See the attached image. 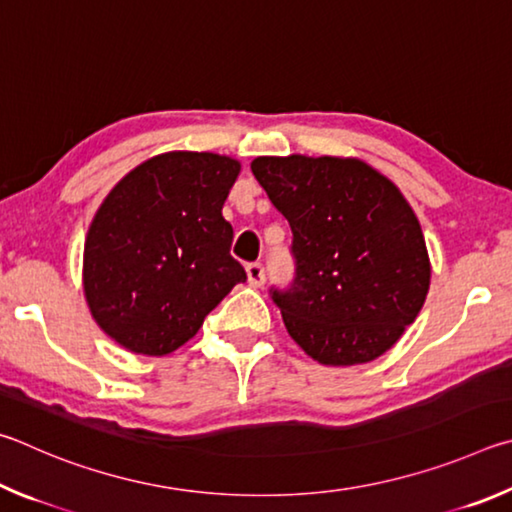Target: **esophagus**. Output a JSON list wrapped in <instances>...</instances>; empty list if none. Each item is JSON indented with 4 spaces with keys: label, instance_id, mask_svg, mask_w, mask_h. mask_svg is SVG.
<instances>
[{
    "label": "esophagus",
    "instance_id": "1",
    "mask_svg": "<svg viewBox=\"0 0 512 512\" xmlns=\"http://www.w3.org/2000/svg\"><path fill=\"white\" fill-rule=\"evenodd\" d=\"M247 279L254 288H261L265 283V265L263 263H249L247 265Z\"/></svg>",
    "mask_w": 512,
    "mask_h": 512
}]
</instances>
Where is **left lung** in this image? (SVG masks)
Instances as JSON below:
<instances>
[{
  "label": "left lung",
  "mask_w": 512,
  "mask_h": 512,
  "mask_svg": "<svg viewBox=\"0 0 512 512\" xmlns=\"http://www.w3.org/2000/svg\"><path fill=\"white\" fill-rule=\"evenodd\" d=\"M251 173L292 229V281L270 288L290 337L330 366L387 353L414 324L432 276L402 193L360 159L258 157Z\"/></svg>",
  "instance_id": "8db88e82"
}]
</instances>
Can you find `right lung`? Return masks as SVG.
Listing matches in <instances>:
<instances>
[{"mask_svg": "<svg viewBox=\"0 0 512 512\" xmlns=\"http://www.w3.org/2000/svg\"><path fill=\"white\" fill-rule=\"evenodd\" d=\"M240 173L236 159L166 152L130 170L96 211L85 240V297L114 342L168 355L247 281L231 256L222 204Z\"/></svg>", "mask_w": 512, "mask_h": 512, "instance_id": "add662e5", "label": "right lung"}]
</instances>
